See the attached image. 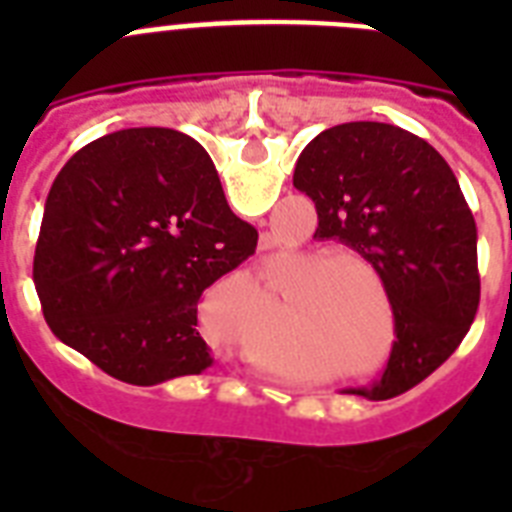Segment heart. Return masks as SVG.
Returning <instances> with one entry per match:
<instances>
[{
    "label": "heart",
    "instance_id": "1",
    "mask_svg": "<svg viewBox=\"0 0 512 512\" xmlns=\"http://www.w3.org/2000/svg\"><path fill=\"white\" fill-rule=\"evenodd\" d=\"M340 260H364V257H358V252H350V249H342V247H335V249H329L327 255L321 257V263H340ZM337 273L340 276H353L356 273V265H350V263H342L340 268H337Z\"/></svg>",
    "mask_w": 512,
    "mask_h": 512
}]
</instances>
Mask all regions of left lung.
Here are the masks:
<instances>
[{
    "instance_id": "left-lung-1",
    "label": "left lung",
    "mask_w": 512,
    "mask_h": 512,
    "mask_svg": "<svg viewBox=\"0 0 512 512\" xmlns=\"http://www.w3.org/2000/svg\"><path fill=\"white\" fill-rule=\"evenodd\" d=\"M292 183L316 204V239L340 241L372 263L393 308L385 372L350 393L401 396L452 356L481 300L476 220L452 167L401 127L348 122L303 148Z\"/></svg>"
}]
</instances>
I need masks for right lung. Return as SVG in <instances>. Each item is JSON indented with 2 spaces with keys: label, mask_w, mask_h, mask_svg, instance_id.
<instances>
[{
  "label": "right lung",
  "mask_w": 512,
  "mask_h": 512,
  "mask_svg": "<svg viewBox=\"0 0 512 512\" xmlns=\"http://www.w3.org/2000/svg\"><path fill=\"white\" fill-rule=\"evenodd\" d=\"M207 151L164 127L92 140L58 172L36 241L34 284L60 342L130 385L212 366L199 297L255 255Z\"/></svg>",
  "instance_id": "obj_1"
}]
</instances>
